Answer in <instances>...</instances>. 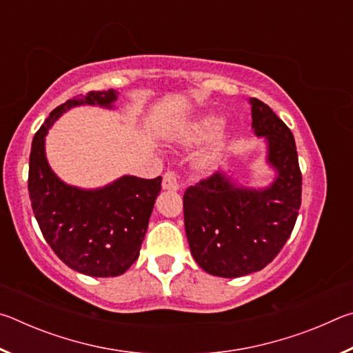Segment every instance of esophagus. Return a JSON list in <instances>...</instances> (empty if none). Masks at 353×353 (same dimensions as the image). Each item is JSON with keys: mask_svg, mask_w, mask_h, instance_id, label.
Masks as SVG:
<instances>
[{"mask_svg": "<svg viewBox=\"0 0 353 353\" xmlns=\"http://www.w3.org/2000/svg\"><path fill=\"white\" fill-rule=\"evenodd\" d=\"M162 187L166 191H177L179 188H181V182H179V177L176 172H172V171L166 172V174L163 176Z\"/></svg>", "mask_w": 353, "mask_h": 353, "instance_id": "34e87169", "label": "esophagus"}]
</instances>
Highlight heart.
Instances as JSON below:
<instances>
[{"instance_id":"b5f03b06","label":"heart","mask_w":353,"mask_h":353,"mask_svg":"<svg viewBox=\"0 0 353 353\" xmlns=\"http://www.w3.org/2000/svg\"><path fill=\"white\" fill-rule=\"evenodd\" d=\"M163 139L172 146L190 148L208 139L207 146L196 159V170L202 174L213 171L232 139V130L216 112H204L165 129Z\"/></svg>"}]
</instances>
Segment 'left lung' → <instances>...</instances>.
Here are the masks:
<instances>
[{
  "mask_svg": "<svg viewBox=\"0 0 353 353\" xmlns=\"http://www.w3.org/2000/svg\"><path fill=\"white\" fill-rule=\"evenodd\" d=\"M254 135L266 143L274 179L248 187L221 170L183 194L190 250L205 272L235 279L256 272L276 259L296 224L302 174L294 137L270 105L250 98Z\"/></svg>",
  "mask_w": 353,
  "mask_h": 353,
  "instance_id": "left-lung-1",
  "label": "left lung"
}]
</instances>
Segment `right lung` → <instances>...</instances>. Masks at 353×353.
Instances as JSON below:
<instances>
[{"mask_svg": "<svg viewBox=\"0 0 353 353\" xmlns=\"http://www.w3.org/2000/svg\"><path fill=\"white\" fill-rule=\"evenodd\" d=\"M117 90L88 92L56 107L32 140L29 198L46 243L71 270L90 277H115L139 259L162 177L121 176L98 188L63 182L48 163L46 135L73 107L115 109Z\"/></svg>", "mask_w": 353, "mask_h": 353, "instance_id": "add662e5", "label": "right lung"}]
</instances>
